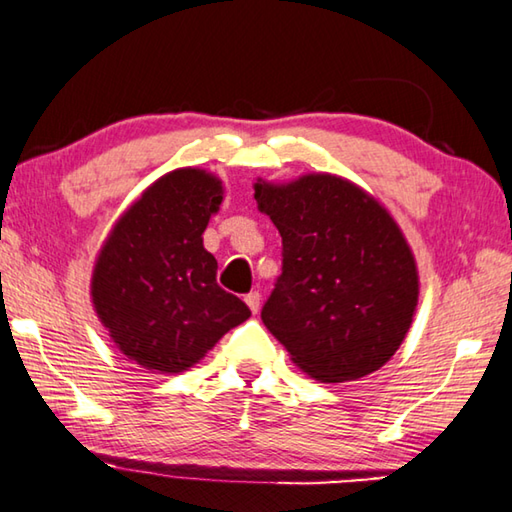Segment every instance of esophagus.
I'll return each mask as SVG.
<instances>
[{
	"mask_svg": "<svg viewBox=\"0 0 512 512\" xmlns=\"http://www.w3.org/2000/svg\"><path fill=\"white\" fill-rule=\"evenodd\" d=\"M246 304H248V309L253 311V313H257L259 311V302H262V295H259V291H250L246 297Z\"/></svg>",
	"mask_w": 512,
	"mask_h": 512,
	"instance_id": "esophagus-1",
	"label": "esophagus"
}]
</instances>
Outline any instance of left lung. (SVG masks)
Wrapping results in <instances>:
<instances>
[{
	"mask_svg": "<svg viewBox=\"0 0 512 512\" xmlns=\"http://www.w3.org/2000/svg\"><path fill=\"white\" fill-rule=\"evenodd\" d=\"M282 235V275L262 320L297 367L347 383L401 347L418 302V273L401 228L365 190L333 174L255 183Z\"/></svg>",
	"mask_w": 512,
	"mask_h": 512,
	"instance_id": "left-lung-1",
	"label": "left lung"
}]
</instances>
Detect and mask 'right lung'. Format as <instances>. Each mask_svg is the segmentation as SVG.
Masks as SVG:
<instances>
[{"label":"right lung","instance_id":"obj_1","mask_svg":"<svg viewBox=\"0 0 512 512\" xmlns=\"http://www.w3.org/2000/svg\"><path fill=\"white\" fill-rule=\"evenodd\" d=\"M224 199L203 170H174L143 192L111 230L91 280L98 318L129 360L179 374L250 318L217 284L203 230Z\"/></svg>","mask_w":512,"mask_h":512}]
</instances>
